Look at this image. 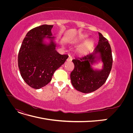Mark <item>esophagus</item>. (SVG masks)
Returning <instances> with one entry per match:
<instances>
[{"label":"esophagus","mask_w":133,"mask_h":133,"mask_svg":"<svg viewBox=\"0 0 133 133\" xmlns=\"http://www.w3.org/2000/svg\"><path fill=\"white\" fill-rule=\"evenodd\" d=\"M67 60H69V61H71L72 58H71L70 56H69V57H68V58L67 59Z\"/></svg>","instance_id":"esophagus-1"}]
</instances>
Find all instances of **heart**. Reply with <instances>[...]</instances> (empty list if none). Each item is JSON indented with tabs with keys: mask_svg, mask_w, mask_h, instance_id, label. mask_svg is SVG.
<instances>
[{
	"mask_svg": "<svg viewBox=\"0 0 133 133\" xmlns=\"http://www.w3.org/2000/svg\"><path fill=\"white\" fill-rule=\"evenodd\" d=\"M88 36L87 34H82L79 35L78 37L75 38L74 40L75 43H80L82 42L84 40L88 38ZM95 44V41L93 39H89L88 41L84 42L81 45H80L76 50L77 53L80 55H87L90 50L93 47Z\"/></svg>",
	"mask_w": 133,
	"mask_h": 133,
	"instance_id": "b5f03b06",
	"label": "heart"
}]
</instances>
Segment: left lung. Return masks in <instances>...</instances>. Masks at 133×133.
Masks as SVG:
<instances>
[{
	"label": "left lung",
	"mask_w": 133,
	"mask_h": 133,
	"mask_svg": "<svg viewBox=\"0 0 133 133\" xmlns=\"http://www.w3.org/2000/svg\"><path fill=\"white\" fill-rule=\"evenodd\" d=\"M99 41L94 51L85 57L72 60L74 69L70 74L71 83L76 90L89 93L105 83L111 69L112 57L108 40L98 33ZM102 64L101 69L93 66Z\"/></svg>",
	"instance_id": "left-lung-1"
}]
</instances>
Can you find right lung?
Masks as SVG:
<instances>
[{
	"instance_id": "obj_1",
	"label": "right lung",
	"mask_w": 133,
	"mask_h": 133,
	"mask_svg": "<svg viewBox=\"0 0 133 133\" xmlns=\"http://www.w3.org/2000/svg\"><path fill=\"white\" fill-rule=\"evenodd\" d=\"M53 25H42L28 32L18 54V67L22 78L30 87L39 89L51 80L54 71L65 63L67 55L55 50Z\"/></svg>"
}]
</instances>
